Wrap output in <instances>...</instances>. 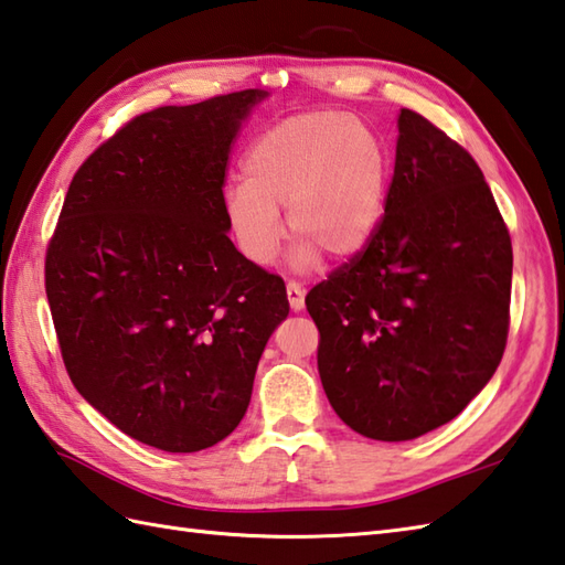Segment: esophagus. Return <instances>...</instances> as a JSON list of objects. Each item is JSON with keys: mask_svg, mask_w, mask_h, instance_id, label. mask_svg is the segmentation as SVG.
<instances>
[{"mask_svg": "<svg viewBox=\"0 0 565 565\" xmlns=\"http://www.w3.org/2000/svg\"><path fill=\"white\" fill-rule=\"evenodd\" d=\"M287 302H290L292 311L305 309V287H302V282H297V280L287 282Z\"/></svg>", "mask_w": 565, "mask_h": 565, "instance_id": "1", "label": "esophagus"}]
</instances>
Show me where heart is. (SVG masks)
I'll list each match as a JSON object with an SVG mask.
<instances>
[{"mask_svg":"<svg viewBox=\"0 0 565 565\" xmlns=\"http://www.w3.org/2000/svg\"><path fill=\"white\" fill-rule=\"evenodd\" d=\"M244 173L224 188L222 212L236 248L254 266H268L278 254L280 207L297 234V268L317 266L323 250L353 256L377 230L386 154L365 122L326 110L287 118L250 145Z\"/></svg>","mask_w":565,"mask_h":565,"instance_id":"heart-1","label":"heart"}]
</instances>
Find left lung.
I'll use <instances>...</instances> for the list:
<instances>
[{
	"label": "left lung",
	"instance_id": "obj_1",
	"mask_svg": "<svg viewBox=\"0 0 565 565\" xmlns=\"http://www.w3.org/2000/svg\"><path fill=\"white\" fill-rule=\"evenodd\" d=\"M510 285V232L479 164L401 108L377 230L305 299L338 418L384 443L457 418L503 358Z\"/></svg>",
	"mask_w": 565,
	"mask_h": 565
}]
</instances>
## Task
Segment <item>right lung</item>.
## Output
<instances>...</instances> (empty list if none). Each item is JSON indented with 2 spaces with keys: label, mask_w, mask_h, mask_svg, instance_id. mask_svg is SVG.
Returning a JSON list of instances; mask_svg holds the SVG:
<instances>
[{
  "label": "right lung",
  "mask_w": 565,
  "mask_h": 565,
  "mask_svg": "<svg viewBox=\"0 0 565 565\" xmlns=\"http://www.w3.org/2000/svg\"><path fill=\"white\" fill-rule=\"evenodd\" d=\"M268 92L161 106L74 173L45 254L72 384L118 430L200 452L242 423L290 305L227 236L222 188L239 122Z\"/></svg>",
  "instance_id": "add662e5"
}]
</instances>
